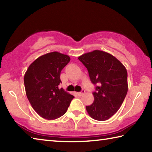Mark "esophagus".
I'll list each match as a JSON object with an SVG mask.
<instances>
[{
  "label": "esophagus",
  "mask_w": 152,
  "mask_h": 152,
  "mask_svg": "<svg viewBox=\"0 0 152 152\" xmlns=\"http://www.w3.org/2000/svg\"><path fill=\"white\" fill-rule=\"evenodd\" d=\"M84 93H85V90H82L81 92H77V93H76V94L78 96H81L83 94H84Z\"/></svg>",
  "instance_id": "obj_1"
}]
</instances>
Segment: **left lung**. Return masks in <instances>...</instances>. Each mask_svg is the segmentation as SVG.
<instances>
[{"label": "left lung", "instance_id": "left-lung-1", "mask_svg": "<svg viewBox=\"0 0 152 152\" xmlns=\"http://www.w3.org/2000/svg\"><path fill=\"white\" fill-rule=\"evenodd\" d=\"M96 87L94 102L86 110L97 121H106L120 108L128 91L125 66L112 54L96 50L79 56Z\"/></svg>", "mask_w": 152, "mask_h": 152}]
</instances>
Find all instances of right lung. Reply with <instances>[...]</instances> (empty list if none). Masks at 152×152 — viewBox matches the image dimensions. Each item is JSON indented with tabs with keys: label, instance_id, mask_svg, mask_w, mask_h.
I'll list each match as a JSON object with an SVG mask.
<instances>
[{
	"label": "right lung",
	"instance_id": "right-lung-1",
	"mask_svg": "<svg viewBox=\"0 0 152 152\" xmlns=\"http://www.w3.org/2000/svg\"><path fill=\"white\" fill-rule=\"evenodd\" d=\"M66 54L53 52L35 60L24 75L27 98L41 117L54 120L63 116L74 98L63 88L61 72L70 61Z\"/></svg>",
	"mask_w": 152,
	"mask_h": 152
}]
</instances>
